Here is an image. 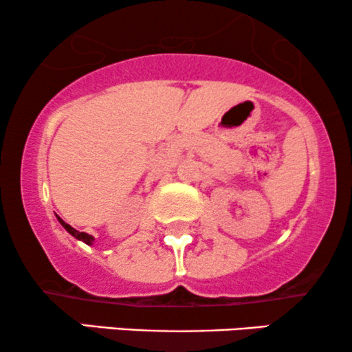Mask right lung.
<instances>
[{"instance_id": "right-lung-1", "label": "right lung", "mask_w": 352, "mask_h": 352, "mask_svg": "<svg viewBox=\"0 0 352 352\" xmlns=\"http://www.w3.org/2000/svg\"><path fill=\"white\" fill-rule=\"evenodd\" d=\"M58 220H59V223L63 225V227L66 228L67 232H69L72 236H76V238H78V240H82L84 243H87V245H91V243H92V240H94V238H92L91 235H87V233H84V232H78V230H74V228H72L71 225H67L66 221H64V220H60L59 217H58Z\"/></svg>"}]
</instances>
